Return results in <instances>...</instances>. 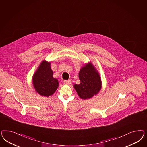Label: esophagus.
<instances>
[{
    "label": "esophagus",
    "instance_id": "1",
    "mask_svg": "<svg viewBox=\"0 0 147 147\" xmlns=\"http://www.w3.org/2000/svg\"><path fill=\"white\" fill-rule=\"evenodd\" d=\"M71 80H65V81H63L64 84H66V85H70V84H71Z\"/></svg>",
    "mask_w": 147,
    "mask_h": 147
}]
</instances>
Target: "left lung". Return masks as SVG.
<instances>
[{"instance_id":"obj_1","label":"left lung","mask_w":147,"mask_h":147,"mask_svg":"<svg viewBox=\"0 0 147 147\" xmlns=\"http://www.w3.org/2000/svg\"><path fill=\"white\" fill-rule=\"evenodd\" d=\"M80 84L74 85L79 96L83 100L92 98L101 88V80L98 71L90 62L82 67L79 73Z\"/></svg>"}]
</instances>
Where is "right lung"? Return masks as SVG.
Wrapping results in <instances>:
<instances>
[{
    "instance_id": "1",
    "label": "right lung",
    "mask_w": 147,
    "mask_h": 147,
    "mask_svg": "<svg viewBox=\"0 0 147 147\" xmlns=\"http://www.w3.org/2000/svg\"><path fill=\"white\" fill-rule=\"evenodd\" d=\"M53 74L51 63L42 61L32 78L34 88L40 95L49 97L58 88L59 82L57 79L54 78Z\"/></svg>"
}]
</instances>
